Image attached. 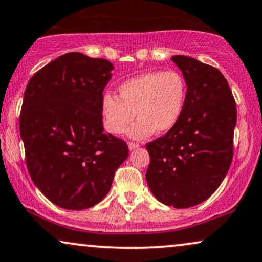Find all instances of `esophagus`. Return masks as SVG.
Here are the masks:
<instances>
[{"instance_id":"obj_1","label":"esophagus","mask_w":262,"mask_h":262,"mask_svg":"<svg viewBox=\"0 0 262 262\" xmlns=\"http://www.w3.org/2000/svg\"><path fill=\"white\" fill-rule=\"evenodd\" d=\"M139 146H140V145L137 144V142H129V144H128L129 150H135V148H138Z\"/></svg>"}]
</instances>
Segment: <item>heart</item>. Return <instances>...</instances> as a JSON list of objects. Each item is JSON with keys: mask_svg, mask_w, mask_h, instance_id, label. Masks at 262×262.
<instances>
[{"mask_svg": "<svg viewBox=\"0 0 262 262\" xmlns=\"http://www.w3.org/2000/svg\"><path fill=\"white\" fill-rule=\"evenodd\" d=\"M187 85L180 72L148 71L124 81L118 87V98L105 94L101 100L104 125L112 134H121L133 121L128 135L144 139L151 134L173 130L183 115Z\"/></svg>", "mask_w": 262, "mask_h": 262, "instance_id": "heart-1", "label": "heart"}]
</instances>
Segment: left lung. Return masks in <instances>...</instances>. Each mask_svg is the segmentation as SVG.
<instances>
[{
  "instance_id": "8db88e82",
  "label": "left lung",
  "mask_w": 262,
  "mask_h": 262,
  "mask_svg": "<svg viewBox=\"0 0 262 262\" xmlns=\"http://www.w3.org/2000/svg\"><path fill=\"white\" fill-rule=\"evenodd\" d=\"M171 60L186 82V102L173 130L146 145V181L161 203L190 208L208 200L230 169L237 108L217 69L185 55Z\"/></svg>"
}]
</instances>
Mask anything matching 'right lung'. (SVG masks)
I'll list each match as a JSON object with an SVG mask.
<instances>
[{"label": "right lung", "mask_w": 262, "mask_h": 262, "mask_svg": "<svg viewBox=\"0 0 262 262\" xmlns=\"http://www.w3.org/2000/svg\"><path fill=\"white\" fill-rule=\"evenodd\" d=\"M114 65L66 53L30 78L19 118L26 165L36 187L58 207L82 210L110 191L128 146L104 133L102 92Z\"/></svg>", "instance_id": "add662e5"}]
</instances>
